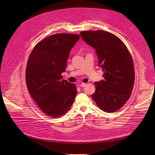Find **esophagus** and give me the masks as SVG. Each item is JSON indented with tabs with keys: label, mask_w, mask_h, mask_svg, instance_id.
I'll list each match as a JSON object with an SVG mask.
<instances>
[{
	"label": "esophagus",
	"mask_w": 155,
	"mask_h": 155,
	"mask_svg": "<svg viewBox=\"0 0 155 155\" xmlns=\"http://www.w3.org/2000/svg\"><path fill=\"white\" fill-rule=\"evenodd\" d=\"M86 85V84H84V83H82V84H80V86L81 87H85Z\"/></svg>",
	"instance_id": "1"
}]
</instances>
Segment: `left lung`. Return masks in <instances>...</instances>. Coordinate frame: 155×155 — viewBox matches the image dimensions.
I'll use <instances>...</instances> for the list:
<instances>
[{
  "label": "left lung",
  "instance_id": "8db88e82",
  "mask_svg": "<svg viewBox=\"0 0 155 155\" xmlns=\"http://www.w3.org/2000/svg\"><path fill=\"white\" fill-rule=\"evenodd\" d=\"M80 35L95 50L99 66L104 71V80L95 82L96 90L92 98L104 111L115 112L132 93L135 76L131 55L124 43L110 32L86 31Z\"/></svg>",
  "mask_w": 155,
  "mask_h": 155
}]
</instances>
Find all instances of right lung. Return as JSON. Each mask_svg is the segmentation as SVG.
Listing matches in <instances>:
<instances>
[{
    "label": "right lung",
    "mask_w": 155,
    "mask_h": 155,
    "mask_svg": "<svg viewBox=\"0 0 155 155\" xmlns=\"http://www.w3.org/2000/svg\"><path fill=\"white\" fill-rule=\"evenodd\" d=\"M80 39L78 35L59 33L39 41L27 63L28 91L46 114L58 117L70 108L77 95L75 84L62 79L70 51Z\"/></svg>",
    "instance_id": "add662e5"
}]
</instances>
